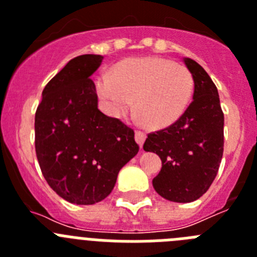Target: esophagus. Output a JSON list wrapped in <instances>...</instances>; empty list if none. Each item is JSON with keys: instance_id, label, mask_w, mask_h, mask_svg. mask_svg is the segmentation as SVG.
<instances>
[{"instance_id": "1", "label": "esophagus", "mask_w": 257, "mask_h": 257, "mask_svg": "<svg viewBox=\"0 0 257 257\" xmlns=\"http://www.w3.org/2000/svg\"><path fill=\"white\" fill-rule=\"evenodd\" d=\"M145 139H147V135H145V133H143V131H135V140L136 143L140 145V148L143 147V144H144Z\"/></svg>"}]
</instances>
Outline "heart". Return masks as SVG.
<instances>
[{"label":"heart","instance_id":"b5f03b06","mask_svg":"<svg viewBox=\"0 0 257 257\" xmlns=\"http://www.w3.org/2000/svg\"><path fill=\"white\" fill-rule=\"evenodd\" d=\"M95 91L106 114L122 118L136 110L152 127H166L178 121L190 103L194 78L180 63L163 58L128 59L113 73L103 72L95 81Z\"/></svg>","mask_w":257,"mask_h":257}]
</instances>
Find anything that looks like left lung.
Returning a JSON list of instances; mask_svg holds the SVG:
<instances>
[{
    "label": "left lung",
    "mask_w": 257,
    "mask_h": 257,
    "mask_svg": "<svg viewBox=\"0 0 257 257\" xmlns=\"http://www.w3.org/2000/svg\"><path fill=\"white\" fill-rule=\"evenodd\" d=\"M184 63L194 78L193 101L178 121L149 134L143 147L162 161L153 179L156 192L179 203L196 201L207 192L224 152V113L216 86L197 61L184 58Z\"/></svg>",
    "instance_id": "1"
}]
</instances>
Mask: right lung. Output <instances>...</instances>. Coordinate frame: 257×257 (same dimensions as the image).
<instances>
[{"mask_svg": "<svg viewBox=\"0 0 257 257\" xmlns=\"http://www.w3.org/2000/svg\"><path fill=\"white\" fill-rule=\"evenodd\" d=\"M101 61L92 54L68 61L45 86L36 110L41 171L56 194L76 205L106 198L119 170L139 152L133 128L97 109L90 77Z\"/></svg>", "mask_w": 257, "mask_h": 257, "instance_id": "obj_1", "label": "right lung"}]
</instances>
